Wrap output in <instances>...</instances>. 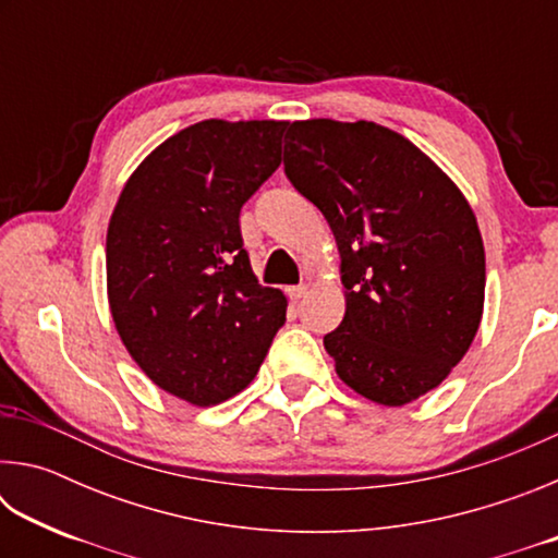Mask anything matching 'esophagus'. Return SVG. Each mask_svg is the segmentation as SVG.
Returning <instances> with one entry per match:
<instances>
[{
	"mask_svg": "<svg viewBox=\"0 0 558 558\" xmlns=\"http://www.w3.org/2000/svg\"><path fill=\"white\" fill-rule=\"evenodd\" d=\"M305 295H307V286H292V288H288V298L292 302H300Z\"/></svg>",
	"mask_w": 558,
	"mask_h": 558,
	"instance_id": "1",
	"label": "esophagus"
}]
</instances>
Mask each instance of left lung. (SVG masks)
I'll return each instance as SVG.
<instances>
[{
	"mask_svg": "<svg viewBox=\"0 0 558 558\" xmlns=\"http://www.w3.org/2000/svg\"><path fill=\"white\" fill-rule=\"evenodd\" d=\"M286 174L325 214L339 251L344 319L325 335L335 372L381 405L448 379L485 307V245L458 184L376 122H290Z\"/></svg>",
	"mask_w": 558,
	"mask_h": 558,
	"instance_id": "1",
	"label": "left lung"
}]
</instances>
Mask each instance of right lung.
<instances>
[{
  "label": "right lung",
  "instance_id": "right-lung-1",
  "mask_svg": "<svg viewBox=\"0 0 558 558\" xmlns=\"http://www.w3.org/2000/svg\"><path fill=\"white\" fill-rule=\"evenodd\" d=\"M286 120H202L155 147L122 186L106 239L108 305L159 389L192 405L258 374L288 298L258 286L239 214L280 167Z\"/></svg>",
  "mask_w": 558,
  "mask_h": 558
}]
</instances>
